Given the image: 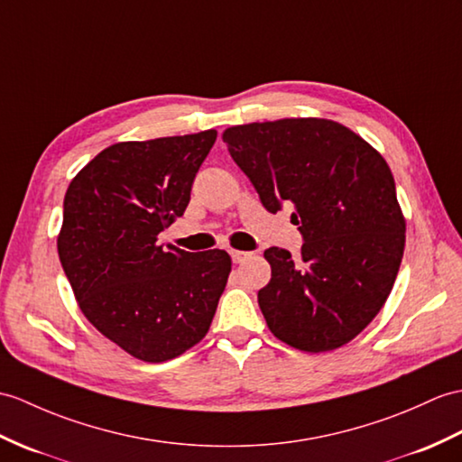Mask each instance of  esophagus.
<instances>
[{
  "mask_svg": "<svg viewBox=\"0 0 462 462\" xmlns=\"http://www.w3.org/2000/svg\"><path fill=\"white\" fill-rule=\"evenodd\" d=\"M230 255H232L234 263H242V262L248 260L252 254L250 252H240V250H230Z\"/></svg>",
  "mask_w": 462,
  "mask_h": 462,
  "instance_id": "34e87169",
  "label": "esophagus"
}]
</instances>
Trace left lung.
Segmentation results:
<instances>
[{"instance_id": "left-lung-1", "label": "left lung", "mask_w": 462, "mask_h": 462, "mask_svg": "<svg viewBox=\"0 0 462 462\" xmlns=\"http://www.w3.org/2000/svg\"><path fill=\"white\" fill-rule=\"evenodd\" d=\"M228 152L270 210L293 207L299 257L265 250L272 280L257 293L285 345L327 352L380 313L398 275L405 218L385 159L346 125L285 117L228 127Z\"/></svg>"}]
</instances>
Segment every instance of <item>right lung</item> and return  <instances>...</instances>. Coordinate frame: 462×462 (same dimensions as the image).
<instances>
[{"label":"right lung","mask_w":462,"mask_h":462,"mask_svg":"<svg viewBox=\"0 0 462 462\" xmlns=\"http://www.w3.org/2000/svg\"><path fill=\"white\" fill-rule=\"evenodd\" d=\"M217 132L106 147L64 195L59 257L84 317L143 362L205 338L232 270L224 250L157 244L182 217Z\"/></svg>","instance_id":"add662e5"}]
</instances>
